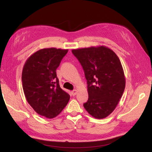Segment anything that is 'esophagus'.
Listing matches in <instances>:
<instances>
[{
    "instance_id": "esophagus-1",
    "label": "esophagus",
    "mask_w": 152,
    "mask_h": 152,
    "mask_svg": "<svg viewBox=\"0 0 152 152\" xmlns=\"http://www.w3.org/2000/svg\"><path fill=\"white\" fill-rule=\"evenodd\" d=\"M76 93H77L76 90H74V91H71V94H72V96H75V95L76 94Z\"/></svg>"
}]
</instances>
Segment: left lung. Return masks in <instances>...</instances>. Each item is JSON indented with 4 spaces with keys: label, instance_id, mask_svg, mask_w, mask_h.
<instances>
[{
    "label": "left lung",
    "instance_id": "8db88e82",
    "mask_svg": "<svg viewBox=\"0 0 152 152\" xmlns=\"http://www.w3.org/2000/svg\"><path fill=\"white\" fill-rule=\"evenodd\" d=\"M73 54L81 64L88 84V101L84 107L96 119H104L117 106L125 87L119 58L104 45L75 49Z\"/></svg>",
    "mask_w": 152,
    "mask_h": 152
}]
</instances>
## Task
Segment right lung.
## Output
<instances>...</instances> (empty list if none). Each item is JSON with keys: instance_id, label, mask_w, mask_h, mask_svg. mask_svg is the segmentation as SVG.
<instances>
[{"instance_id": "right-lung-1", "label": "right lung", "mask_w": 152, "mask_h": 152, "mask_svg": "<svg viewBox=\"0 0 152 152\" xmlns=\"http://www.w3.org/2000/svg\"><path fill=\"white\" fill-rule=\"evenodd\" d=\"M68 50L43 48L28 58L22 71L23 89L35 111L48 119L60 114L70 95L60 88L56 69Z\"/></svg>"}]
</instances>
